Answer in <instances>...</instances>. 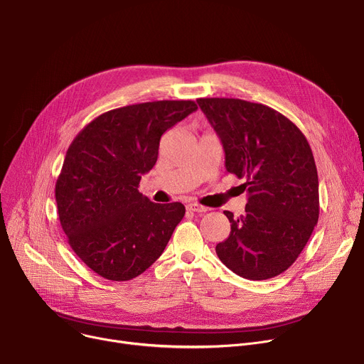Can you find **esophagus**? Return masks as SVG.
<instances>
[{"mask_svg": "<svg viewBox=\"0 0 364 364\" xmlns=\"http://www.w3.org/2000/svg\"><path fill=\"white\" fill-rule=\"evenodd\" d=\"M186 208H188L189 211H192V213H207V210H208L207 207H203V205H200V204H197V203L188 204Z\"/></svg>", "mask_w": 364, "mask_h": 364, "instance_id": "esophagus-1", "label": "esophagus"}]
</instances>
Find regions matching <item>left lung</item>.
Here are the masks:
<instances>
[{
  "mask_svg": "<svg viewBox=\"0 0 364 364\" xmlns=\"http://www.w3.org/2000/svg\"><path fill=\"white\" fill-rule=\"evenodd\" d=\"M218 135L226 171L243 179L245 214L215 246L220 261L247 279L284 272L309 240L319 217L315 159L301 131L279 112L240 99L197 100Z\"/></svg>",
  "mask_w": 364,
  "mask_h": 364,
  "instance_id": "8db88e82",
  "label": "left lung"
}]
</instances>
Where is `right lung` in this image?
<instances>
[{"label": "right lung", "instance_id": "obj_1", "mask_svg": "<svg viewBox=\"0 0 364 364\" xmlns=\"http://www.w3.org/2000/svg\"><path fill=\"white\" fill-rule=\"evenodd\" d=\"M192 100L129 105L102 114L74 138L55 185L58 215L75 255L112 282L143 274L185 215L138 191L161 135L197 110Z\"/></svg>", "mask_w": 364, "mask_h": 364}]
</instances>
